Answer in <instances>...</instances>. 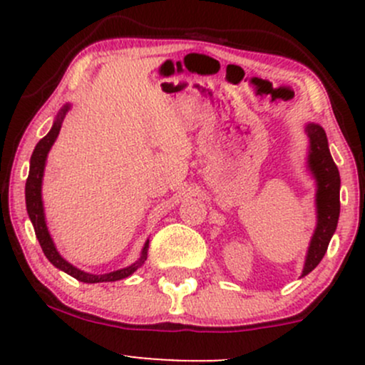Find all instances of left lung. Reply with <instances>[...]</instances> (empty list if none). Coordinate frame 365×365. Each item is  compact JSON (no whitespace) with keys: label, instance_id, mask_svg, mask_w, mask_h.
Segmentation results:
<instances>
[{"label":"left lung","instance_id":"8db88e82","mask_svg":"<svg viewBox=\"0 0 365 365\" xmlns=\"http://www.w3.org/2000/svg\"><path fill=\"white\" fill-rule=\"evenodd\" d=\"M304 130L309 137L307 170L316 180V230L305 255L302 278L324 257L340 217V171L331 158L328 137L317 123H307Z\"/></svg>","mask_w":365,"mask_h":365}]
</instances>
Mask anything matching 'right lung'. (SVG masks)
<instances>
[{
	"label": "right lung",
	"instance_id": "obj_1",
	"mask_svg": "<svg viewBox=\"0 0 365 365\" xmlns=\"http://www.w3.org/2000/svg\"><path fill=\"white\" fill-rule=\"evenodd\" d=\"M70 110V104H65L61 108L60 113L56 115V118L53 121V127L48 132V135L43 137L37 142L34 153L31 156V170H29V178L25 183V204H27V212L31 217L32 226H34V232L37 240H39L41 249L48 261L53 264L58 269L65 271L66 274L73 276L75 279L83 283H108V282H118V279L128 278L130 274L135 273L137 269L144 264L148 259V250H149V238L145 240L144 247H142L140 257L135 262L130 264V266L123 267V269L111 271V273L104 274H92L86 273V271L78 269L73 264H70L66 259L61 257V254L58 252L56 245H54L51 235H49L48 225H46V215H44V204H43V177H44V168H46V159H48L49 150H51L54 140L58 139V133H60L61 123L65 120V115Z\"/></svg>",
	"mask_w": 365,
	"mask_h": 365
}]
</instances>
